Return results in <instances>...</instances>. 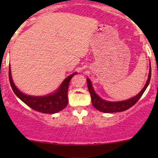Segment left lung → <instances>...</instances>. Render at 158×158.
I'll return each mask as SVG.
<instances>
[{
	"label": "left lung",
	"instance_id": "left-lung-1",
	"mask_svg": "<svg viewBox=\"0 0 158 158\" xmlns=\"http://www.w3.org/2000/svg\"><path fill=\"white\" fill-rule=\"evenodd\" d=\"M151 65H150L149 69V73H148V77L147 81H146V85H145L144 88H143L139 93L135 97L131 98L129 99H127L125 101H120V102H109V101L104 100V99H101L99 96L94 91L93 86H92L91 81L89 79H87V83H88V88L89 90L90 97H91V102L93 106L97 108L98 110L101 112H104V113H114V112H121L124 111V110H128L134 105L135 104L139 99L142 97V95L144 93V91L147 88L148 84L150 82V79H151Z\"/></svg>",
	"mask_w": 158,
	"mask_h": 158
}]
</instances>
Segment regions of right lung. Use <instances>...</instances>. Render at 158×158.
Returning <instances> with one entry per match:
<instances>
[{"mask_svg": "<svg viewBox=\"0 0 158 158\" xmlns=\"http://www.w3.org/2000/svg\"><path fill=\"white\" fill-rule=\"evenodd\" d=\"M76 74L77 72L67 77L62 81L58 90L53 94L43 96V97H35V96H30L23 94L16 88L11 76L10 66H9V79H10L11 87L15 95L32 109L44 114L57 113L64 109L67 106L68 103V90L69 83L72 77Z\"/></svg>", "mask_w": 158, "mask_h": 158, "instance_id": "obj_1", "label": "right lung"}]
</instances>
